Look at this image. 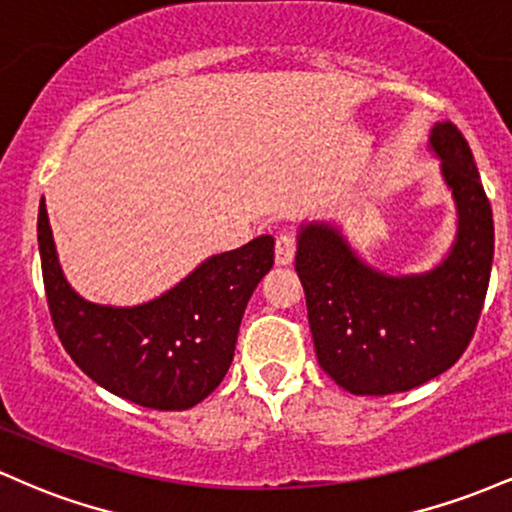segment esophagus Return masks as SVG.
I'll return each instance as SVG.
<instances>
[{"label":"esophagus","mask_w":512,"mask_h":512,"mask_svg":"<svg viewBox=\"0 0 512 512\" xmlns=\"http://www.w3.org/2000/svg\"><path fill=\"white\" fill-rule=\"evenodd\" d=\"M293 255H296V236L291 231H284L276 236V248H274V260L281 267L293 262Z\"/></svg>","instance_id":"esophagus-1"}]
</instances>
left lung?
Wrapping results in <instances>:
<instances>
[{
    "label": "left lung",
    "mask_w": 512,
    "mask_h": 512,
    "mask_svg": "<svg viewBox=\"0 0 512 512\" xmlns=\"http://www.w3.org/2000/svg\"><path fill=\"white\" fill-rule=\"evenodd\" d=\"M428 149L457 209L448 255L419 274H387L351 248L342 228L301 223V276L320 368L351 395H392L445 373L467 349L493 262V214L467 139L436 122Z\"/></svg>",
    "instance_id": "obj_1"
}]
</instances>
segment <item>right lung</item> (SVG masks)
Wrapping results in <instances>:
<instances>
[{
  "instance_id": "right-lung-1",
  "label": "right lung",
  "mask_w": 512,
  "mask_h": 512,
  "mask_svg": "<svg viewBox=\"0 0 512 512\" xmlns=\"http://www.w3.org/2000/svg\"><path fill=\"white\" fill-rule=\"evenodd\" d=\"M43 284L67 354L93 383L146 409L182 411L209 397L233 361L245 305L274 264V238L211 255L158 298L101 305L81 298L60 267L45 209H38Z\"/></svg>"
}]
</instances>
